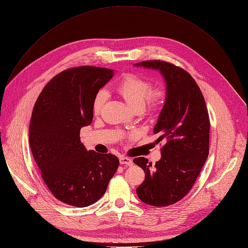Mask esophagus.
Listing matches in <instances>:
<instances>
[{"label":"esophagus","mask_w":248,"mask_h":248,"mask_svg":"<svg viewBox=\"0 0 248 248\" xmlns=\"http://www.w3.org/2000/svg\"><path fill=\"white\" fill-rule=\"evenodd\" d=\"M120 163L123 165H127V166H131L132 165V160L128 157L125 156H121L120 157Z\"/></svg>","instance_id":"esophagus-1"}]
</instances>
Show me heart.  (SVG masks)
<instances>
[{"label": "heart", "instance_id": "obj_1", "mask_svg": "<svg viewBox=\"0 0 248 248\" xmlns=\"http://www.w3.org/2000/svg\"><path fill=\"white\" fill-rule=\"evenodd\" d=\"M117 92L125 100V102L134 109H141L145 103L150 112L156 111L162 104L163 93L158 89H152L149 81L131 73L124 74L116 85ZM107 100V93L99 91L92 105L95 115L100 114Z\"/></svg>", "mask_w": 248, "mask_h": 248}]
</instances>
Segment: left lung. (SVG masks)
<instances>
[{"mask_svg": "<svg viewBox=\"0 0 248 248\" xmlns=\"http://www.w3.org/2000/svg\"><path fill=\"white\" fill-rule=\"evenodd\" d=\"M160 71L166 83V99L153 132L156 141H166L155 165L144 157L133 162L145 172L137 189L140 201L167 207L182 200L192 189L209 155L210 119L206 102L193 77L184 69L161 60L134 64Z\"/></svg>", "mask_w": 248, "mask_h": 248, "instance_id": "1", "label": "left lung"}]
</instances>
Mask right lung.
I'll list each match as a JSON object with an SVG mask.
<instances>
[{
	"label": "right lung",
	"mask_w": 248,
	"mask_h": 248,
	"mask_svg": "<svg viewBox=\"0 0 248 248\" xmlns=\"http://www.w3.org/2000/svg\"><path fill=\"white\" fill-rule=\"evenodd\" d=\"M114 76L94 66L67 69L43 88L30 124V145L42 180L59 201L83 208L105 194L119 167L114 154L87 150L80 129L93 120V100Z\"/></svg>",
	"instance_id": "right-lung-1"
}]
</instances>
